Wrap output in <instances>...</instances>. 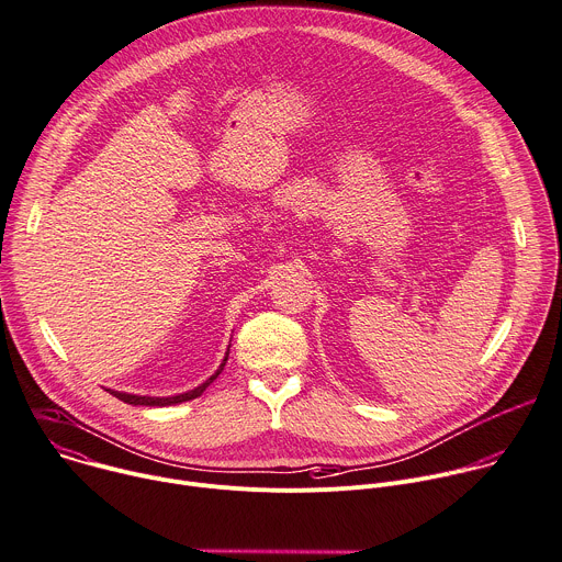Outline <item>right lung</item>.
<instances>
[{
    "mask_svg": "<svg viewBox=\"0 0 562 562\" xmlns=\"http://www.w3.org/2000/svg\"><path fill=\"white\" fill-rule=\"evenodd\" d=\"M227 357H229V348H227V352H225V357H223V363L218 366V370L214 372V375L210 378V380H205L201 386H196L194 391H187V393H180V395H169V397H149V395H130V393H119V391H110V395H114L116 400H121V402H125V404H132V406H158V408H162V406H176V404H182V402H190V400H196V397H201L203 393H205V389L221 375L223 372V368H225V363H227Z\"/></svg>",
    "mask_w": 562,
    "mask_h": 562,
    "instance_id": "1",
    "label": "right lung"
}]
</instances>
